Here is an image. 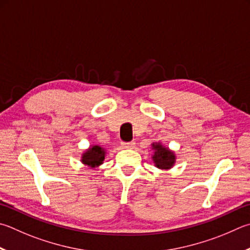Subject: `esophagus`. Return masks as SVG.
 Returning <instances> with one entry per match:
<instances>
[{"label":"esophagus","instance_id":"1","mask_svg":"<svg viewBox=\"0 0 250 250\" xmlns=\"http://www.w3.org/2000/svg\"><path fill=\"white\" fill-rule=\"evenodd\" d=\"M121 146L124 148H133L135 146L134 142H122Z\"/></svg>","mask_w":250,"mask_h":250}]
</instances>
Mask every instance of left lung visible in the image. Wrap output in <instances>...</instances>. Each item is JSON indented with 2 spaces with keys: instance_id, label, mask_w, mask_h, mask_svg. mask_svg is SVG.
Listing matches in <instances>:
<instances>
[{
  "instance_id": "obj_1",
  "label": "left lung",
  "mask_w": 250,
  "mask_h": 250,
  "mask_svg": "<svg viewBox=\"0 0 250 250\" xmlns=\"http://www.w3.org/2000/svg\"><path fill=\"white\" fill-rule=\"evenodd\" d=\"M152 149H154V155L152 156V158L154 164H155L157 168L167 170L170 169L171 167L175 165L176 155L168 147L163 146V145L158 142L152 144Z\"/></svg>"
}]
</instances>
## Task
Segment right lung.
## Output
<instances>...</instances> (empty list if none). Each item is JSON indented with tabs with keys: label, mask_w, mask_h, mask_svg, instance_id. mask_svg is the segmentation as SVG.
<instances>
[{
	"label": "right lung",
	"mask_w": 250,
	"mask_h": 250,
	"mask_svg": "<svg viewBox=\"0 0 250 250\" xmlns=\"http://www.w3.org/2000/svg\"><path fill=\"white\" fill-rule=\"evenodd\" d=\"M106 151L99 145H92L88 149L83 153L81 162L84 165L90 167V168H96L99 165H102L105 160Z\"/></svg>",
	"instance_id": "1"
}]
</instances>
